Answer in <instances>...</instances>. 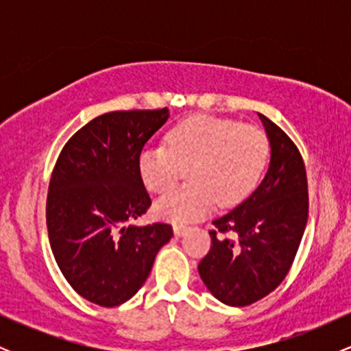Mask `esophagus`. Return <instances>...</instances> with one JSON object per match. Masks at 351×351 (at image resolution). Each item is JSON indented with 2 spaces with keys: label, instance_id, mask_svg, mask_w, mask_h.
<instances>
[{
  "label": "esophagus",
  "instance_id": "34e87169",
  "mask_svg": "<svg viewBox=\"0 0 351 351\" xmlns=\"http://www.w3.org/2000/svg\"><path fill=\"white\" fill-rule=\"evenodd\" d=\"M173 232H175L176 237H181V236L184 234V232H186V228H184V226H178V224H176V226L173 228Z\"/></svg>",
  "mask_w": 351,
  "mask_h": 351
}]
</instances>
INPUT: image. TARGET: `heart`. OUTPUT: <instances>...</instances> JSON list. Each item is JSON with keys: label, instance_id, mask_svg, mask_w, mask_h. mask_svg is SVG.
Here are the masks:
<instances>
[{"label": "heart", "instance_id": "b5f03b06", "mask_svg": "<svg viewBox=\"0 0 351 351\" xmlns=\"http://www.w3.org/2000/svg\"><path fill=\"white\" fill-rule=\"evenodd\" d=\"M269 156L259 128L236 120L196 115L183 120L167 136V147L143 148L138 171L143 184L163 193L188 168L189 184L171 189L153 206L160 219L191 223L215 208L243 201L259 183Z\"/></svg>", "mask_w": 351, "mask_h": 351}]
</instances>
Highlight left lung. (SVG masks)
I'll return each mask as SVG.
<instances>
[{"label": "left lung", "mask_w": 351, "mask_h": 351, "mask_svg": "<svg viewBox=\"0 0 351 351\" xmlns=\"http://www.w3.org/2000/svg\"><path fill=\"white\" fill-rule=\"evenodd\" d=\"M257 115L271 147L267 171L243 203L213 221V245L198 265L208 291L231 307L251 305L279 287L308 217L307 175L299 150L284 130Z\"/></svg>", "instance_id": "1"}]
</instances>
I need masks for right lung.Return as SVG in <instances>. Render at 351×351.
<instances>
[{
    "mask_svg": "<svg viewBox=\"0 0 351 351\" xmlns=\"http://www.w3.org/2000/svg\"><path fill=\"white\" fill-rule=\"evenodd\" d=\"M168 117V108L95 117L66 143L52 171L46 204L52 254L71 287L100 307L132 299L173 237L170 224H132L152 204L138 156Z\"/></svg>",
    "mask_w": 351,
    "mask_h": 351,
    "instance_id": "obj_1",
    "label": "right lung"
}]
</instances>
